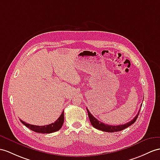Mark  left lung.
<instances>
[{
	"label": "left lung",
	"instance_id": "obj_1",
	"mask_svg": "<svg viewBox=\"0 0 160 160\" xmlns=\"http://www.w3.org/2000/svg\"><path fill=\"white\" fill-rule=\"evenodd\" d=\"M141 106H142V104H141ZM140 110H141V108H140ZM140 110L138 112V114L136 115L135 118L128 123H125V124H122V125H119V126H111V125L109 126V125H108V124H105L104 123L99 122L98 119H96L94 118V117H93L90 113V112H89V110L87 108V111H88V113L89 121H90L91 124L93 126V128H95L96 129H98V130H100L101 131L107 132H114L122 131V130L125 129V128L132 125V124H133L136 122V119H137L138 116L139 115Z\"/></svg>",
	"mask_w": 160,
	"mask_h": 160
}]
</instances>
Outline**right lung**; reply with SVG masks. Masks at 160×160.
<instances>
[{
    "instance_id": "1",
    "label": "right lung",
    "mask_w": 160,
    "mask_h": 160,
    "mask_svg": "<svg viewBox=\"0 0 160 160\" xmlns=\"http://www.w3.org/2000/svg\"><path fill=\"white\" fill-rule=\"evenodd\" d=\"M64 119V111H63L62 112L61 115L59 117V118H58L55 122L49 124V125H47V126H34V125H32V124H29L23 122V121L21 119H20V122L27 128H28L30 130H32L35 132L42 133V134H49V133H52V132H57L59 130L62 128V125H63Z\"/></svg>"
}]
</instances>
